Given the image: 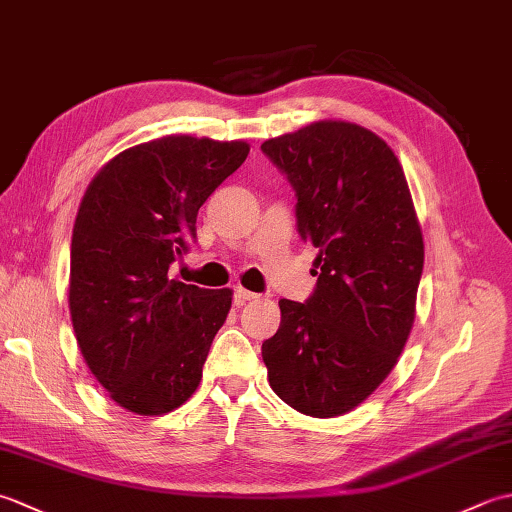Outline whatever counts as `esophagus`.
Listing matches in <instances>:
<instances>
[{
    "instance_id": "34e87169",
    "label": "esophagus",
    "mask_w": 512,
    "mask_h": 512,
    "mask_svg": "<svg viewBox=\"0 0 512 512\" xmlns=\"http://www.w3.org/2000/svg\"><path fill=\"white\" fill-rule=\"evenodd\" d=\"M257 297L259 295H255V292H250V290H246L242 286H235V303H237V306H244V303L255 301Z\"/></svg>"
}]
</instances>
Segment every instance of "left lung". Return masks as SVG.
I'll return each instance as SVG.
<instances>
[{"mask_svg":"<svg viewBox=\"0 0 512 512\" xmlns=\"http://www.w3.org/2000/svg\"><path fill=\"white\" fill-rule=\"evenodd\" d=\"M264 154L297 193V228L319 255L306 303L281 299L262 345L268 383L306 416L352 411L398 363L424 264L405 171L369 129L319 121L270 138Z\"/></svg>","mask_w":512,"mask_h":512,"instance_id":"1","label":"left lung"}]
</instances>
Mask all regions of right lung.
I'll list each match as a JSON object with an SVG mask.
<instances>
[{
    "label": "right lung",
    "instance_id": "add662e5",
    "mask_svg": "<svg viewBox=\"0 0 512 512\" xmlns=\"http://www.w3.org/2000/svg\"><path fill=\"white\" fill-rule=\"evenodd\" d=\"M248 151L244 140L162 136L121 151L83 195L70 250L76 343L110 398L138 416L178 409L200 385L233 290L182 284L169 268Z\"/></svg>",
    "mask_w": 512,
    "mask_h": 512
}]
</instances>
